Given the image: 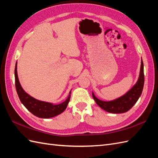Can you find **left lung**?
Wrapping results in <instances>:
<instances>
[{"instance_id": "1", "label": "left lung", "mask_w": 158, "mask_h": 158, "mask_svg": "<svg viewBox=\"0 0 158 158\" xmlns=\"http://www.w3.org/2000/svg\"><path fill=\"white\" fill-rule=\"evenodd\" d=\"M143 85V63L142 59H141L138 80L131 89L129 90L125 95L116 99L110 101V102H104V101L98 99L95 96L94 93H92V95L96 103L103 110L109 113H111V114H123V113L127 112L130 110L137 102L141 95V93H142Z\"/></svg>"}]
</instances>
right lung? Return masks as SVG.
I'll return each instance as SVG.
<instances>
[{
    "mask_svg": "<svg viewBox=\"0 0 158 158\" xmlns=\"http://www.w3.org/2000/svg\"><path fill=\"white\" fill-rule=\"evenodd\" d=\"M15 77L16 90H17L20 101L23 104V106L34 115L40 118L47 119L58 115L65 110L70 101L71 91H70L69 95L64 102L60 104L54 105L51 103L36 99L23 90L18 78L17 63H16L15 65Z\"/></svg>",
    "mask_w": 158,
    "mask_h": 158,
    "instance_id": "obj_1",
    "label": "right lung"
}]
</instances>
